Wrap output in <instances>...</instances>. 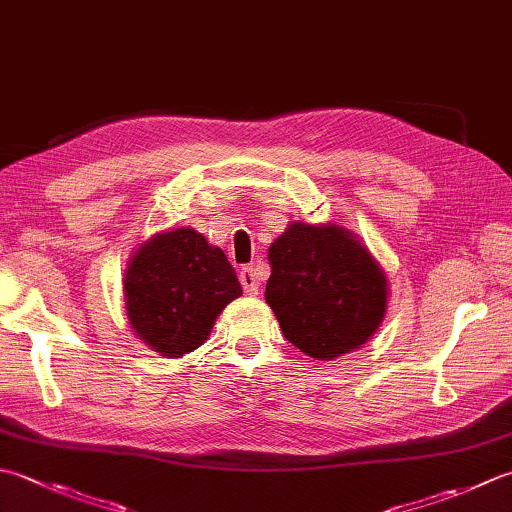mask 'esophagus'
I'll return each instance as SVG.
<instances>
[{"instance_id": "34e87169", "label": "esophagus", "mask_w": 512, "mask_h": 512, "mask_svg": "<svg viewBox=\"0 0 512 512\" xmlns=\"http://www.w3.org/2000/svg\"><path fill=\"white\" fill-rule=\"evenodd\" d=\"M239 282H242V288H244V293L246 295H257V290H259V273H257V268H253V266H244L242 270H239Z\"/></svg>"}]
</instances>
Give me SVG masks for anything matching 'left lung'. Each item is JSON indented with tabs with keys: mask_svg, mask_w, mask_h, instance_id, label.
Instances as JSON below:
<instances>
[{
	"mask_svg": "<svg viewBox=\"0 0 512 512\" xmlns=\"http://www.w3.org/2000/svg\"><path fill=\"white\" fill-rule=\"evenodd\" d=\"M266 304L290 344L333 359L366 344L386 313V275L353 233L295 222L268 248Z\"/></svg>",
	"mask_w": 512,
	"mask_h": 512,
	"instance_id": "left-lung-1",
	"label": "left lung"
}]
</instances>
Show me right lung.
Instances as JSON below:
<instances>
[{
    "label": "right lung",
    "mask_w": 512,
    "mask_h": 512,
    "mask_svg": "<svg viewBox=\"0 0 512 512\" xmlns=\"http://www.w3.org/2000/svg\"><path fill=\"white\" fill-rule=\"evenodd\" d=\"M239 295L235 268L193 228L150 239L130 259L124 279L130 326L166 357L202 346L217 315Z\"/></svg>",
    "instance_id": "add662e5"
}]
</instances>
